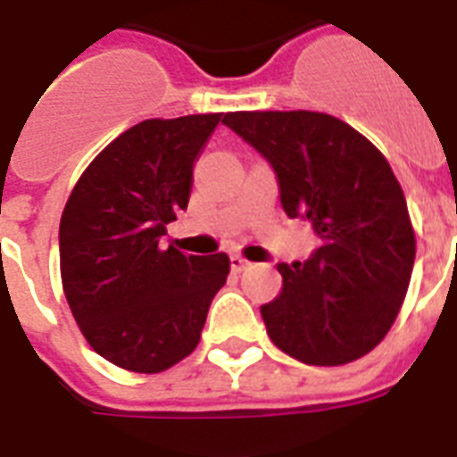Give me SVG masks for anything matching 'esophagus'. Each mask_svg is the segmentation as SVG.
<instances>
[{
	"label": "esophagus",
	"instance_id": "34e87169",
	"mask_svg": "<svg viewBox=\"0 0 457 457\" xmlns=\"http://www.w3.org/2000/svg\"><path fill=\"white\" fill-rule=\"evenodd\" d=\"M246 266H249V261L244 259V256H239V253H232V256H229V268H232L235 273L244 270Z\"/></svg>",
	"mask_w": 457,
	"mask_h": 457
}]
</instances>
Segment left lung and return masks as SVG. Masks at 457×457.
<instances>
[{
	"mask_svg": "<svg viewBox=\"0 0 457 457\" xmlns=\"http://www.w3.org/2000/svg\"><path fill=\"white\" fill-rule=\"evenodd\" d=\"M222 124L270 162L280 204L321 246L280 263V295L261 306L283 353L337 367L371 353L398 316L414 266V232L388 160L323 112H228Z\"/></svg>",
	"mask_w": 457,
	"mask_h": 457,
	"instance_id": "obj_1",
	"label": "left lung"
}]
</instances>
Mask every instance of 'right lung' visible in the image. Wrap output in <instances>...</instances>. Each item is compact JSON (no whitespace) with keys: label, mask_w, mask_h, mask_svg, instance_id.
I'll use <instances>...</instances> for the list:
<instances>
[{"label":"right lung","mask_w":457,"mask_h":457,"mask_svg":"<svg viewBox=\"0 0 457 457\" xmlns=\"http://www.w3.org/2000/svg\"><path fill=\"white\" fill-rule=\"evenodd\" d=\"M222 114L145 120L97 155L66 201L59 268L66 302L100 357L158 374L196 350L229 273L225 253L160 249L187 211L194 165Z\"/></svg>","instance_id":"right-lung-1"}]
</instances>
